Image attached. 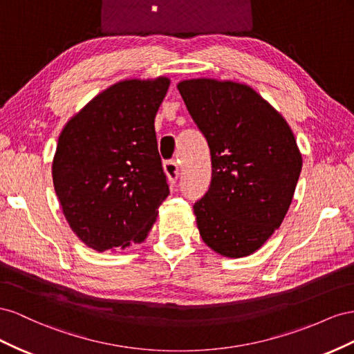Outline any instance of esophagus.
Segmentation results:
<instances>
[{
  "label": "esophagus",
  "instance_id": "esophagus-1",
  "mask_svg": "<svg viewBox=\"0 0 354 354\" xmlns=\"http://www.w3.org/2000/svg\"><path fill=\"white\" fill-rule=\"evenodd\" d=\"M163 169H165V174H166V176H167V179H169V183H170L171 185H175L176 179H178V176H179V167H178L176 161H174V160L165 161Z\"/></svg>",
  "mask_w": 354,
  "mask_h": 354
}]
</instances>
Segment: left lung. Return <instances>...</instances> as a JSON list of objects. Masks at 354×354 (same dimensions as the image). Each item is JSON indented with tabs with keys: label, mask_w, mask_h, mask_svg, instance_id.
Listing matches in <instances>:
<instances>
[{
	"label": "left lung",
	"mask_w": 354,
	"mask_h": 354,
	"mask_svg": "<svg viewBox=\"0 0 354 354\" xmlns=\"http://www.w3.org/2000/svg\"><path fill=\"white\" fill-rule=\"evenodd\" d=\"M212 156V183L194 205L200 236L216 254L257 252L283 222L302 156L288 121L254 88L231 80L178 83Z\"/></svg>",
	"instance_id": "obj_1"
}]
</instances>
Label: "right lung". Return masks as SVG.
<instances>
[{"mask_svg":"<svg viewBox=\"0 0 354 354\" xmlns=\"http://www.w3.org/2000/svg\"><path fill=\"white\" fill-rule=\"evenodd\" d=\"M169 86L166 75L118 82L59 135L55 191L71 230L90 249L142 243L169 196L154 130Z\"/></svg>","mask_w":354,"mask_h":354,"instance_id":"obj_1","label":"right lung"}]
</instances>
